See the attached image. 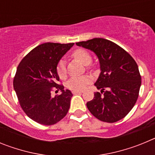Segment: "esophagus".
<instances>
[{
    "instance_id": "obj_1",
    "label": "esophagus",
    "mask_w": 155,
    "mask_h": 155,
    "mask_svg": "<svg viewBox=\"0 0 155 155\" xmlns=\"http://www.w3.org/2000/svg\"><path fill=\"white\" fill-rule=\"evenodd\" d=\"M83 91H72V93H73L74 94H81V93H82Z\"/></svg>"
}]
</instances>
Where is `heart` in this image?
<instances>
[{"label": "heart", "mask_w": 155, "mask_h": 155, "mask_svg": "<svg viewBox=\"0 0 155 155\" xmlns=\"http://www.w3.org/2000/svg\"><path fill=\"white\" fill-rule=\"evenodd\" d=\"M72 57L77 61H80L84 65H87V69H91V66L89 64L91 62V56L86 50L82 48L77 49L72 53ZM57 73L59 78L61 79H64L67 77V69L64 61H60L57 64ZM90 82H91V78L88 76L77 77L69 79L66 83V86L68 89L72 91H81L85 88L86 86Z\"/></svg>", "instance_id": "obj_1"}]
</instances>
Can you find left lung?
<instances>
[{
	"mask_svg": "<svg viewBox=\"0 0 155 155\" xmlns=\"http://www.w3.org/2000/svg\"><path fill=\"white\" fill-rule=\"evenodd\" d=\"M76 44L91 50L99 60L101 74L94 85L101 92H94L93 99L87 102L90 113L106 123L124 118L139 96L141 76L136 61L124 49L108 39L94 38Z\"/></svg>",
	"mask_w": 155,
	"mask_h": 155,
	"instance_id": "obj_1",
	"label": "left lung"
}]
</instances>
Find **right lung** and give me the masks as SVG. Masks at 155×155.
<instances>
[{"instance_id": "add662e5", "label": "right lung", "mask_w": 155, "mask_h": 155, "mask_svg": "<svg viewBox=\"0 0 155 155\" xmlns=\"http://www.w3.org/2000/svg\"><path fill=\"white\" fill-rule=\"evenodd\" d=\"M74 43L46 42L31 50L18 64L13 85L25 113L39 124L50 126L61 121L70 108L72 93L64 90L57 73L61 57ZM61 91L54 98L51 91Z\"/></svg>"}]
</instances>
